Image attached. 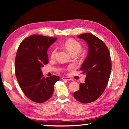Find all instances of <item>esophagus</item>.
<instances>
[{"instance_id":"1","label":"esophagus","mask_w":129,"mask_h":129,"mask_svg":"<svg viewBox=\"0 0 129 129\" xmlns=\"http://www.w3.org/2000/svg\"><path fill=\"white\" fill-rule=\"evenodd\" d=\"M61 79L62 80H68V81H70V80H72V78H70V77H63L61 78Z\"/></svg>"}]
</instances>
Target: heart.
<instances>
[{
    "instance_id": "heart-1",
    "label": "heart",
    "mask_w": 129,
    "mask_h": 129,
    "mask_svg": "<svg viewBox=\"0 0 129 129\" xmlns=\"http://www.w3.org/2000/svg\"><path fill=\"white\" fill-rule=\"evenodd\" d=\"M64 47L72 55H76L82 51V45L78 41L74 40V39H69V40L65 41ZM57 52V48H55L52 50L51 53V57L52 58H54L56 56ZM72 65H69L67 68V69H70L72 68Z\"/></svg>"
}]
</instances>
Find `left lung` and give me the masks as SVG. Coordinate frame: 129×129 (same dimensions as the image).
Listing matches in <instances>:
<instances>
[{
	"label": "left lung",
	"mask_w": 129,
	"mask_h": 129,
	"mask_svg": "<svg viewBox=\"0 0 129 129\" xmlns=\"http://www.w3.org/2000/svg\"><path fill=\"white\" fill-rule=\"evenodd\" d=\"M89 47L88 56L80 70L86 74L85 81L80 83V89L73 94L76 100L83 104L95 101L102 95L108 85L112 71L110 54L108 47L97 37L89 33L78 35Z\"/></svg>",
	"instance_id": "8db88e82"
}]
</instances>
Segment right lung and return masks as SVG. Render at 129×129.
<instances>
[{
    "mask_svg": "<svg viewBox=\"0 0 129 129\" xmlns=\"http://www.w3.org/2000/svg\"><path fill=\"white\" fill-rule=\"evenodd\" d=\"M57 38L32 35L20 43L15 61V75L19 86L31 101L43 103L52 97L57 76L45 78L41 68L48 63L47 50Z\"/></svg>",
    "mask_w": 129,
    "mask_h": 129,
    "instance_id": "1",
    "label": "right lung"
}]
</instances>
